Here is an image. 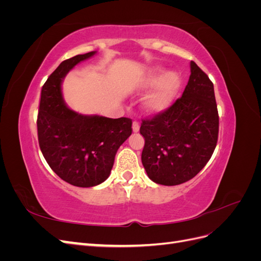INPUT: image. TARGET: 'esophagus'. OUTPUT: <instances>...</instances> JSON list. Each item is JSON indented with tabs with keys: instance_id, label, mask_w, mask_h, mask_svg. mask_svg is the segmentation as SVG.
I'll list each match as a JSON object with an SVG mask.
<instances>
[{
	"instance_id": "esophagus-1",
	"label": "esophagus",
	"mask_w": 261,
	"mask_h": 261,
	"mask_svg": "<svg viewBox=\"0 0 261 261\" xmlns=\"http://www.w3.org/2000/svg\"><path fill=\"white\" fill-rule=\"evenodd\" d=\"M139 127H140V126H139L138 122H134L133 123V132L134 133H138L139 132Z\"/></svg>"
}]
</instances>
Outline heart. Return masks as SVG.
<instances>
[{
	"label": "heart",
	"instance_id": "obj_1",
	"mask_svg": "<svg viewBox=\"0 0 261 261\" xmlns=\"http://www.w3.org/2000/svg\"><path fill=\"white\" fill-rule=\"evenodd\" d=\"M155 85L152 92L146 99V108L150 112H159L165 109L180 85V76L176 72H164L162 66H154L149 69L144 80V86Z\"/></svg>",
	"mask_w": 261,
	"mask_h": 261
}]
</instances>
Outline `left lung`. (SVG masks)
I'll return each instance as SVG.
<instances>
[{"instance_id": "left-lung-1", "label": "left lung", "mask_w": 261, "mask_h": 261, "mask_svg": "<svg viewBox=\"0 0 261 261\" xmlns=\"http://www.w3.org/2000/svg\"><path fill=\"white\" fill-rule=\"evenodd\" d=\"M141 162L156 184L174 186L192 179L215 151L219 114L213 84L194 61L185 90L174 103L144 118Z\"/></svg>"}]
</instances>
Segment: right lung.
Returning <instances> with one entry per match:
<instances>
[{
	"instance_id": "right-lung-1",
	"label": "right lung",
	"mask_w": 261,
	"mask_h": 261,
	"mask_svg": "<svg viewBox=\"0 0 261 261\" xmlns=\"http://www.w3.org/2000/svg\"><path fill=\"white\" fill-rule=\"evenodd\" d=\"M96 51L63 61L41 89L37 118L38 140L50 168L63 180L78 187L99 185L109 177L117 149L132 135V120L83 115L62 97V82L78 63Z\"/></svg>"
}]
</instances>
